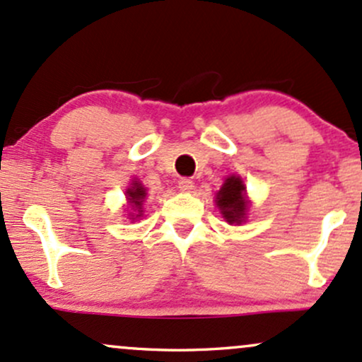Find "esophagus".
<instances>
[{"label": "esophagus", "instance_id": "34e87169", "mask_svg": "<svg viewBox=\"0 0 362 362\" xmlns=\"http://www.w3.org/2000/svg\"><path fill=\"white\" fill-rule=\"evenodd\" d=\"M194 187V182L190 180V178H180L178 180V189L182 190V192H190Z\"/></svg>", "mask_w": 362, "mask_h": 362}]
</instances>
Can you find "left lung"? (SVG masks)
<instances>
[{"instance_id":"1","label":"left lung","mask_w":362,"mask_h":362,"mask_svg":"<svg viewBox=\"0 0 362 362\" xmlns=\"http://www.w3.org/2000/svg\"><path fill=\"white\" fill-rule=\"evenodd\" d=\"M216 204L229 224L239 226L246 223L250 202L246 199V187L241 178L236 175L226 178L223 187L216 195Z\"/></svg>"}]
</instances>
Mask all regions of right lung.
<instances>
[{
    "mask_svg": "<svg viewBox=\"0 0 362 362\" xmlns=\"http://www.w3.org/2000/svg\"><path fill=\"white\" fill-rule=\"evenodd\" d=\"M146 197V189L141 182L133 180L132 185L126 189V199L134 212H129V219H138L143 216V200Z\"/></svg>",
    "mask_w": 362,
    "mask_h": 362,
    "instance_id": "obj_1",
    "label": "right lung"
}]
</instances>
